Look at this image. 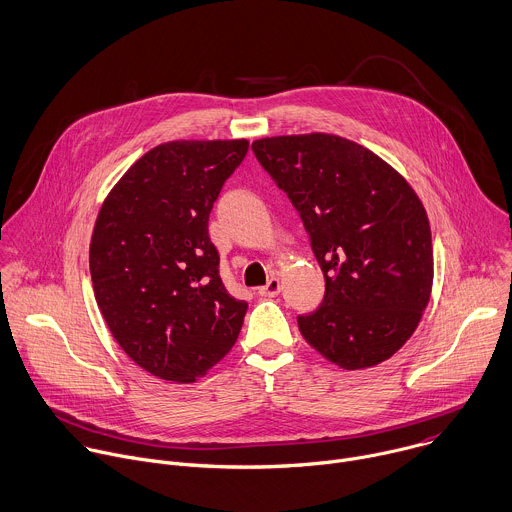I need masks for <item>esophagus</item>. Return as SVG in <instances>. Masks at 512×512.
I'll return each instance as SVG.
<instances>
[{"instance_id":"obj_1","label":"esophagus","mask_w":512,"mask_h":512,"mask_svg":"<svg viewBox=\"0 0 512 512\" xmlns=\"http://www.w3.org/2000/svg\"><path fill=\"white\" fill-rule=\"evenodd\" d=\"M279 291H281V281H279L277 277H271V279L259 289V295H261V297H275V295H279Z\"/></svg>"}]
</instances>
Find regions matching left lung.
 I'll return each instance as SVG.
<instances>
[{"label":"left lung","instance_id":"left-lung-1","mask_svg":"<svg viewBox=\"0 0 512 512\" xmlns=\"http://www.w3.org/2000/svg\"><path fill=\"white\" fill-rule=\"evenodd\" d=\"M251 148L299 211L325 277L321 305L297 317L305 342L344 370L386 362L416 331L432 293L422 201L396 168L342 136H271Z\"/></svg>","mask_w":512,"mask_h":512}]
</instances>
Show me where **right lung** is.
I'll use <instances>...</instances> for the list:
<instances>
[{"mask_svg": "<svg viewBox=\"0 0 512 512\" xmlns=\"http://www.w3.org/2000/svg\"><path fill=\"white\" fill-rule=\"evenodd\" d=\"M247 150L245 138L158 144L96 217V303L126 356L160 380L191 384L237 342L247 303L221 281L209 215Z\"/></svg>", "mask_w": 512, "mask_h": 512, "instance_id": "obj_1", "label": "right lung"}]
</instances>
